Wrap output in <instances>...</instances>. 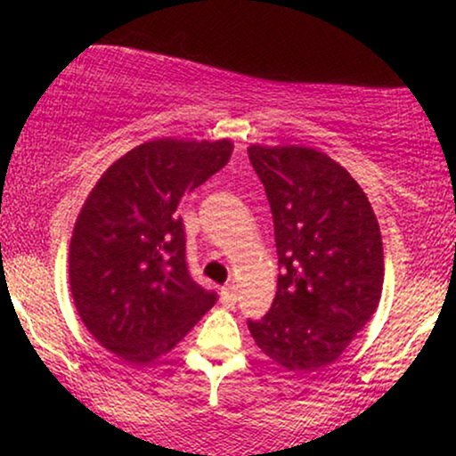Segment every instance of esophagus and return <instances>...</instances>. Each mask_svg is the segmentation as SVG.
I'll return each mask as SVG.
<instances>
[{
  "mask_svg": "<svg viewBox=\"0 0 456 456\" xmlns=\"http://www.w3.org/2000/svg\"><path fill=\"white\" fill-rule=\"evenodd\" d=\"M221 300L224 306H233L238 302V294H235V285H227L221 289Z\"/></svg>",
  "mask_w": 456,
  "mask_h": 456,
  "instance_id": "34e87169",
  "label": "esophagus"
}]
</instances>
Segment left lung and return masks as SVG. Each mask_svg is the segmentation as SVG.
<instances>
[{"label": "left lung", "instance_id": "1", "mask_svg": "<svg viewBox=\"0 0 456 456\" xmlns=\"http://www.w3.org/2000/svg\"><path fill=\"white\" fill-rule=\"evenodd\" d=\"M268 195L279 253L272 308L248 330L289 373L332 364L379 305L384 246L369 199L323 151L250 145Z\"/></svg>", "mask_w": 456, "mask_h": 456}]
</instances>
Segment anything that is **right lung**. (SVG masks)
I'll return each instance as SVG.
<instances>
[{
  "label": "right lung",
  "instance_id": "1",
  "mask_svg": "<svg viewBox=\"0 0 456 456\" xmlns=\"http://www.w3.org/2000/svg\"><path fill=\"white\" fill-rule=\"evenodd\" d=\"M233 143L156 139L126 151L83 203L70 240L77 313L104 349L150 364L216 302L192 281L177 208L221 171Z\"/></svg>",
  "mask_w": 456,
  "mask_h": 456
}]
</instances>
